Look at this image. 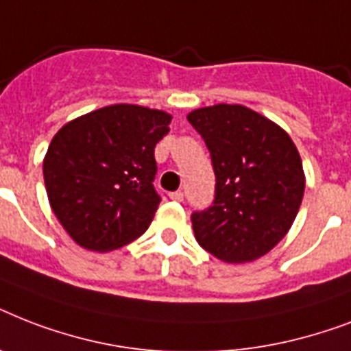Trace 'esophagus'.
Returning <instances> with one entry per match:
<instances>
[{"mask_svg":"<svg viewBox=\"0 0 351 351\" xmlns=\"http://www.w3.org/2000/svg\"><path fill=\"white\" fill-rule=\"evenodd\" d=\"M169 198L171 200H175V202H182V200H184V193L173 191V193H169Z\"/></svg>","mask_w":351,"mask_h":351,"instance_id":"esophagus-1","label":"esophagus"}]
</instances>
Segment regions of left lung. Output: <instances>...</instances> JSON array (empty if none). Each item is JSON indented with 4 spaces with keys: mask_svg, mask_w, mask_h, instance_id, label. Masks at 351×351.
<instances>
[{
    "mask_svg": "<svg viewBox=\"0 0 351 351\" xmlns=\"http://www.w3.org/2000/svg\"><path fill=\"white\" fill-rule=\"evenodd\" d=\"M213 162V206L191 217L195 239L230 264L261 258L286 237L299 213L306 176L293 140L269 118L244 106L187 114Z\"/></svg>",
    "mask_w": 351,
    "mask_h": 351,
    "instance_id": "obj_1",
    "label": "left lung"
}]
</instances>
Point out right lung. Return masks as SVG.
<instances>
[{
    "label": "right lung",
    "instance_id": "add662e5",
    "mask_svg": "<svg viewBox=\"0 0 351 351\" xmlns=\"http://www.w3.org/2000/svg\"><path fill=\"white\" fill-rule=\"evenodd\" d=\"M171 118L117 104L74 118L54 134L43 158L47 197L76 244L106 253L147 230L160 204L154 147Z\"/></svg>",
    "mask_w": 351,
    "mask_h": 351
}]
</instances>
